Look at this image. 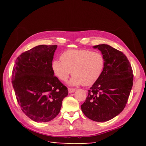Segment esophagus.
Instances as JSON below:
<instances>
[{
	"mask_svg": "<svg viewBox=\"0 0 146 146\" xmlns=\"http://www.w3.org/2000/svg\"><path fill=\"white\" fill-rule=\"evenodd\" d=\"M75 91H76L75 89H73V88H69L68 89V91H69V93H74Z\"/></svg>",
	"mask_w": 146,
	"mask_h": 146,
	"instance_id": "esophagus-1",
	"label": "esophagus"
}]
</instances>
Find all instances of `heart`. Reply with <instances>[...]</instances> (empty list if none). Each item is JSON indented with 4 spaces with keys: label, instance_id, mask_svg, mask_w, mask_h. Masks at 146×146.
Returning <instances> with one entry per match:
<instances>
[{
    "label": "heart",
    "instance_id": "b5f03b06",
    "mask_svg": "<svg viewBox=\"0 0 146 146\" xmlns=\"http://www.w3.org/2000/svg\"><path fill=\"white\" fill-rule=\"evenodd\" d=\"M104 67L102 54L88 49L66 51L61 55V60L55 59L51 63L54 75L60 80L66 81L72 74L71 86L93 85L100 78Z\"/></svg>",
    "mask_w": 146,
    "mask_h": 146
}]
</instances>
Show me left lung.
Segmentation results:
<instances>
[{"label":"left lung","mask_w":146,"mask_h":146,"mask_svg":"<svg viewBox=\"0 0 146 146\" xmlns=\"http://www.w3.org/2000/svg\"><path fill=\"white\" fill-rule=\"evenodd\" d=\"M104 56V70L88 90L81 106L86 117L95 122H106L122 111L129 98L133 82L131 64L124 54L108 44L94 46Z\"/></svg>","instance_id":"obj_1"}]
</instances>
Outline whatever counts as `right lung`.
I'll return each instance as SVG.
<instances>
[{
  "label": "right lung",
  "instance_id": "add662e5",
  "mask_svg": "<svg viewBox=\"0 0 146 146\" xmlns=\"http://www.w3.org/2000/svg\"><path fill=\"white\" fill-rule=\"evenodd\" d=\"M56 45H39L17 58L12 84L17 102L26 116L36 122L53 120L60 112L68 88L51 69Z\"/></svg>",
  "mask_w": 146,
  "mask_h": 146
}]
</instances>
